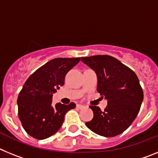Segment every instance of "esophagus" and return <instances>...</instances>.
Segmentation results:
<instances>
[{
	"mask_svg": "<svg viewBox=\"0 0 158 158\" xmlns=\"http://www.w3.org/2000/svg\"><path fill=\"white\" fill-rule=\"evenodd\" d=\"M76 107L77 109H83V108H85V106L81 105V104H77Z\"/></svg>",
	"mask_w": 158,
	"mask_h": 158,
	"instance_id": "34e87169",
	"label": "esophagus"
}]
</instances>
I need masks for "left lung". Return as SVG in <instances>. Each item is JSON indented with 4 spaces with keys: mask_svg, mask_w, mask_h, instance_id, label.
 Wrapping results in <instances>:
<instances>
[{
    "mask_svg": "<svg viewBox=\"0 0 158 158\" xmlns=\"http://www.w3.org/2000/svg\"><path fill=\"white\" fill-rule=\"evenodd\" d=\"M96 72L97 92L107 100L104 111L90 106L93 118L85 123L89 129L104 137H114L126 131L140 110L143 91L135 73L109 55L81 58Z\"/></svg>",
    "mask_w": 158,
    "mask_h": 158,
    "instance_id": "left-lung-1",
    "label": "left lung"
}]
</instances>
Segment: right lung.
<instances>
[{
    "label": "right lung",
    "instance_id": "1",
    "mask_svg": "<svg viewBox=\"0 0 158 158\" xmlns=\"http://www.w3.org/2000/svg\"><path fill=\"white\" fill-rule=\"evenodd\" d=\"M81 58H58L35 71L18 96V115L23 129L36 139L52 136L61 128L65 113L76 107L58 103L52 105L54 93L64 85L66 73Z\"/></svg>",
    "mask_w": 158,
    "mask_h": 158
}]
</instances>
